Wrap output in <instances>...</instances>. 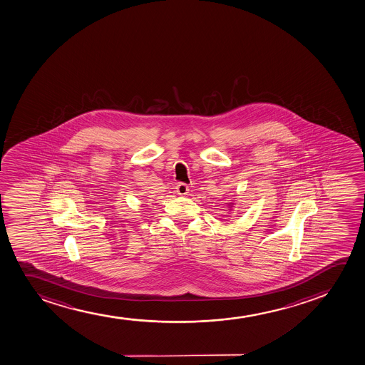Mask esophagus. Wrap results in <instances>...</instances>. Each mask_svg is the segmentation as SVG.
Listing matches in <instances>:
<instances>
[{
  "label": "esophagus",
  "instance_id": "esophagus-1",
  "mask_svg": "<svg viewBox=\"0 0 365 365\" xmlns=\"http://www.w3.org/2000/svg\"><path fill=\"white\" fill-rule=\"evenodd\" d=\"M176 192L178 195H187L189 192L188 185H185V183H180V185H177Z\"/></svg>",
  "mask_w": 365,
  "mask_h": 365
}]
</instances>
